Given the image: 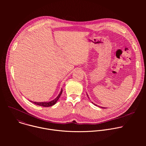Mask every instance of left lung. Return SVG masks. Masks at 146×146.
Segmentation results:
<instances>
[{
    "label": "left lung",
    "instance_id": "left-lung-1",
    "mask_svg": "<svg viewBox=\"0 0 146 146\" xmlns=\"http://www.w3.org/2000/svg\"><path fill=\"white\" fill-rule=\"evenodd\" d=\"M87 96H88V98H89V96H88V94H87ZM92 103H93V104H94V105H95V106H97V105H96V104H95V103H93V102H92ZM99 108H100V107H99ZM100 108H103V109H105V108H103V107H100Z\"/></svg>",
    "mask_w": 146,
    "mask_h": 146
}]
</instances>
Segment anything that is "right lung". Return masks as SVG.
<instances>
[{
	"label": "right lung",
	"mask_w": 146,
	"mask_h": 146,
	"mask_svg": "<svg viewBox=\"0 0 146 146\" xmlns=\"http://www.w3.org/2000/svg\"><path fill=\"white\" fill-rule=\"evenodd\" d=\"M62 93V88L61 89V91L60 92V93L59 94V95L56 96V98H55L54 100L49 101V102H33L31 100H29L30 102L36 104V105L40 106H43V107H50V106H52L53 105H54L57 102V101L58 100L59 98H60L61 94Z\"/></svg>",
	"instance_id": "right-lung-1"
}]
</instances>
